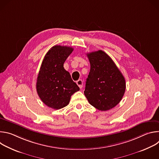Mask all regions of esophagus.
Returning a JSON list of instances; mask_svg holds the SVG:
<instances>
[{
	"label": "esophagus",
	"mask_w": 159,
	"mask_h": 159,
	"mask_svg": "<svg viewBox=\"0 0 159 159\" xmlns=\"http://www.w3.org/2000/svg\"><path fill=\"white\" fill-rule=\"evenodd\" d=\"M76 83H77V84L78 85V86L79 87L80 89H82V87H83V82H82V80L81 79L78 80Z\"/></svg>",
	"instance_id": "34e87169"
}]
</instances>
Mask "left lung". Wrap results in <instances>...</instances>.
Segmentation results:
<instances>
[{"label":"left lung","mask_w":159,"mask_h":159,"mask_svg":"<svg viewBox=\"0 0 159 159\" xmlns=\"http://www.w3.org/2000/svg\"><path fill=\"white\" fill-rule=\"evenodd\" d=\"M90 70L84 94L90 104L104 111L115 107L126 89L125 79L111 57L102 50L87 54Z\"/></svg>","instance_id":"8db88e82"}]
</instances>
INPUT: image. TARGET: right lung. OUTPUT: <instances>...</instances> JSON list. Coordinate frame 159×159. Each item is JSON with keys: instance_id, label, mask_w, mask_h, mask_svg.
I'll list each match as a JSON object with an SVG mask.
<instances>
[{"instance_id": "add662e5", "label": "right lung", "mask_w": 159, "mask_h": 159, "mask_svg": "<svg viewBox=\"0 0 159 159\" xmlns=\"http://www.w3.org/2000/svg\"><path fill=\"white\" fill-rule=\"evenodd\" d=\"M74 48L56 45L45 55L37 78V93L47 106L60 109L69 104L72 95L80 90L63 63Z\"/></svg>"}]
</instances>
